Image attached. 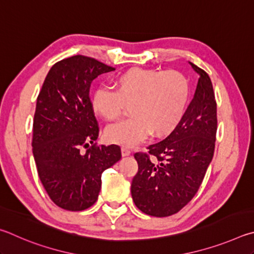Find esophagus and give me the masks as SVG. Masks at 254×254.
<instances>
[{"instance_id": "esophagus-1", "label": "esophagus", "mask_w": 254, "mask_h": 254, "mask_svg": "<svg viewBox=\"0 0 254 254\" xmlns=\"http://www.w3.org/2000/svg\"><path fill=\"white\" fill-rule=\"evenodd\" d=\"M130 149L129 148H127V147H122V155L124 157H126V156H129L130 155Z\"/></svg>"}]
</instances>
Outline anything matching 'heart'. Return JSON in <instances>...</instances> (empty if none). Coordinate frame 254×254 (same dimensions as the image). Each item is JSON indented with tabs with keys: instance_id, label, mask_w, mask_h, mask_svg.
<instances>
[{
	"instance_id": "b5f03b06",
	"label": "heart",
	"mask_w": 254,
	"mask_h": 254,
	"mask_svg": "<svg viewBox=\"0 0 254 254\" xmlns=\"http://www.w3.org/2000/svg\"><path fill=\"white\" fill-rule=\"evenodd\" d=\"M114 89L98 87L90 104L93 113L115 120L129 104V117L105 131L110 143L134 146L150 135L162 137L174 129L189 99V80L179 71L132 68L116 75Z\"/></svg>"
}]
</instances>
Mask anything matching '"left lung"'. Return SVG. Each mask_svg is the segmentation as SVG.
Masks as SVG:
<instances>
[{"label": "left lung", "mask_w": 254, "mask_h": 254, "mask_svg": "<svg viewBox=\"0 0 254 254\" xmlns=\"http://www.w3.org/2000/svg\"><path fill=\"white\" fill-rule=\"evenodd\" d=\"M199 75L196 90L176 128L165 139L136 153L138 172L131 182L135 205L145 214L164 217L182 210L199 189L213 158L216 102L211 79L190 62Z\"/></svg>", "instance_id": "obj_1"}]
</instances>
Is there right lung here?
Returning <instances> with one entry per match:
<instances>
[{
	"label": "right lung",
	"mask_w": 254,
	"mask_h": 254,
	"mask_svg": "<svg viewBox=\"0 0 254 254\" xmlns=\"http://www.w3.org/2000/svg\"><path fill=\"white\" fill-rule=\"evenodd\" d=\"M115 70L93 58L73 56L47 74L33 120V156L40 181L64 210L83 211L96 203L102 172L122 158L117 145L96 146L99 135L89 89L98 75ZM93 146L81 153V147Z\"/></svg>",
	"instance_id": "obj_1"
}]
</instances>
